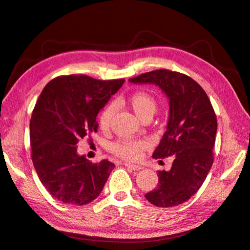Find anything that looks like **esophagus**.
<instances>
[{
	"instance_id": "34e87169",
	"label": "esophagus",
	"mask_w": 250,
	"mask_h": 250,
	"mask_svg": "<svg viewBox=\"0 0 250 250\" xmlns=\"http://www.w3.org/2000/svg\"><path fill=\"white\" fill-rule=\"evenodd\" d=\"M124 166L127 168L132 169V170H141V169H143L142 166H138V165H134V164H130V163H125Z\"/></svg>"
}]
</instances>
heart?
Instances as JSON below:
<instances>
[{
	"label": "heart",
	"instance_id": "b5f03b06",
	"mask_svg": "<svg viewBox=\"0 0 250 250\" xmlns=\"http://www.w3.org/2000/svg\"><path fill=\"white\" fill-rule=\"evenodd\" d=\"M130 108L134 110L138 118L141 120L146 115H153L156 111L157 103L155 98L146 92H136L131 94L128 98ZM114 113L113 106H109L104 109L99 116V124L103 129H108L111 120ZM148 147V142L146 140L137 139H121L112 146V152L127 160H138L144 149Z\"/></svg>",
	"mask_w": 250,
	"mask_h": 250
}]
</instances>
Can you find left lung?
<instances>
[{
    "label": "left lung",
    "mask_w": 250,
    "mask_h": 250,
    "mask_svg": "<svg viewBox=\"0 0 250 250\" xmlns=\"http://www.w3.org/2000/svg\"><path fill=\"white\" fill-rule=\"evenodd\" d=\"M129 82L156 85L169 99L168 123L153 157L174 160L169 171H158V186L146 198L159 208L184 203L202 186L213 165L217 120L212 104L195 80L176 71L153 70Z\"/></svg>",
    "instance_id": "obj_1"
}]
</instances>
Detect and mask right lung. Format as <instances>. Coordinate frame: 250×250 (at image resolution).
Here are the masks:
<instances>
[{
    "label": "right lung",
    "mask_w": 250,
    "mask_h": 250,
    "mask_svg": "<svg viewBox=\"0 0 250 250\" xmlns=\"http://www.w3.org/2000/svg\"><path fill=\"white\" fill-rule=\"evenodd\" d=\"M124 79L102 81L84 75L58 77L38 97L30 122L32 160L42 185L63 203L84 205L99 196L114 164H92L77 143L97 131V114Z\"/></svg>",
    "instance_id": "right-lung-1"
}]
</instances>
